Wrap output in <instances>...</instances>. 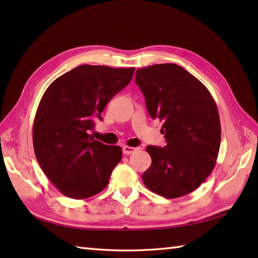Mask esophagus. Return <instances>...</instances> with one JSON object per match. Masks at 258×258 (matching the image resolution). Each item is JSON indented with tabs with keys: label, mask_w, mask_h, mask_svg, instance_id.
<instances>
[{
	"label": "esophagus",
	"mask_w": 258,
	"mask_h": 258,
	"mask_svg": "<svg viewBox=\"0 0 258 258\" xmlns=\"http://www.w3.org/2000/svg\"><path fill=\"white\" fill-rule=\"evenodd\" d=\"M136 147H132V146H124L123 147V153L126 155H130V154H133L134 152H136Z\"/></svg>",
	"instance_id": "1"
}]
</instances>
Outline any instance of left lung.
Returning <instances> with one entry per match:
<instances>
[{"label": "left lung", "instance_id": "8db88e82", "mask_svg": "<svg viewBox=\"0 0 258 258\" xmlns=\"http://www.w3.org/2000/svg\"><path fill=\"white\" fill-rule=\"evenodd\" d=\"M136 84L147 111L163 122L165 147L149 145L152 157L143 182L166 199L189 194L215 167L221 145V122L207 87L177 64H154L139 69Z\"/></svg>", "mask_w": 258, "mask_h": 258}]
</instances>
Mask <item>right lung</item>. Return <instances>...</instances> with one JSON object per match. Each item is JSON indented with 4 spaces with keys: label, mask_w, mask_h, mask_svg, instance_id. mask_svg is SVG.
Here are the masks:
<instances>
[{
    "label": "right lung",
    "mask_w": 258,
    "mask_h": 258,
    "mask_svg": "<svg viewBox=\"0 0 258 258\" xmlns=\"http://www.w3.org/2000/svg\"><path fill=\"white\" fill-rule=\"evenodd\" d=\"M134 68L80 65L53 81L38 104L33 146L42 171L65 196L89 199L108 184L122 149L91 136L93 118L133 78Z\"/></svg>",
    "instance_id": "1"
}]
</instances>
